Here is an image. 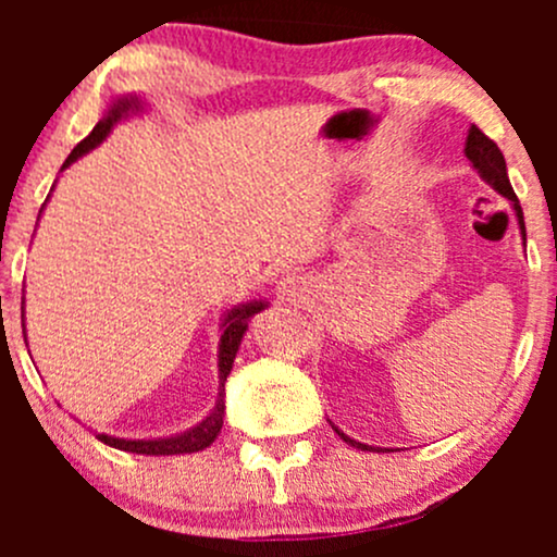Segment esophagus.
<instances>
[{
    "label": "esophagus",
    "mask_w": 557,
    "mask_h": 557,
    "mask_svg": "<svg viewBox=\"0 0 557 557\" xmlns=\"http://www.w3.org/2000/svg\"><path fill=\"white\" fill-rule=\"evenodd\" d=\"M304 293H306V283L300 277H296V274H285V277L277 283V298L290 300V304H296V300L304 298Z\"/></svg>",
    "instance_id": "esophagus-1"
}]
</instances>
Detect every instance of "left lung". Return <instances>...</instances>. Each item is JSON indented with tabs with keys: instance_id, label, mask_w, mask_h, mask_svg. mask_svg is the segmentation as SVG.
Returning <instances> with one entry per match:
<instances>
[{
	"instance_id": "left-lung-1",
	"label": "left lung",
	"mask_w": 557,
	"mask_h": 557,
	"mask_svg": "<svg viewBox=\"0 0 557 557\" xmlns=\"http://www.w3.org/2000/svg\"><path fill=\"white\" fill-rule=\"evenodd\" d=\"M463 154L466 159L471 162V168L479 172V177H482L484 183L490 185L492 190H497L503 198H508L510 201V209H513L516 214V222H519V230H521V238L527 243V227H523V212H521V203L519 198H516L513 188H510V181H508V168H505V159H503V151L497 149L495 140H490L484 136L482 131H479L476 125L469 127V136H466V146H463ZM330 421V419H327ZM332 424V421H330ZM332 430L341 434V440H345L348 445L359 447V450H376V453H385V450H393V447H374V445H367V443H359V440L348 437L343 430H337L335 424H332Z\"/></svg>"
}]
</instances>
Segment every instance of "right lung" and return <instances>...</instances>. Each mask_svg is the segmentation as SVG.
<instances>
[{
  "instance_id": "right-lung-1",
  "label": "right lung",
  "mask_w": 557,
  "mask_h": 557,
  "mask_svg": "<svg viewBox=\"0 0 557 557\" xmlns=\"http://www.w3.org/2000/svg\"><path fill=\"white\" fill-rule=\"evenodd\" d=\"M146 112H149V101H146L140 94L114 96V99L110 101V107L104 110V117H101L99 123H96L94 131L88 133V136L83 138L73 151H70V157L65 159V164H62V170H67L70 164L78 162L81 157H86L88 151L96 149V146L104 144V140L110 138V133L120 123H125V120L138 117V114H146ZM52 190H54V185H52ZM49 196H47V201H49ZM47 201H44V207H47ZM44 207H41V212H44ZM267 306H270L267 300H248V304L230 306L225 314H222V319H220L222 335H220V345H216L220 393H216L212 411L198 421V424H194L190 430H185V432L170 434V437L136 440V437H114V434L101 432V434H96V440L104 445H110V447H117V450L138 453V456H183V453H198V450H203V447L212 445L216 440V434H220V430H222V419H225V382H227L230 372H233V361H235V356H238L240 341H243V335H246L251 317L259 314V311H264ZM21 309H23V330H25V296H23Z\"/></svg>"
}]
</instances>
